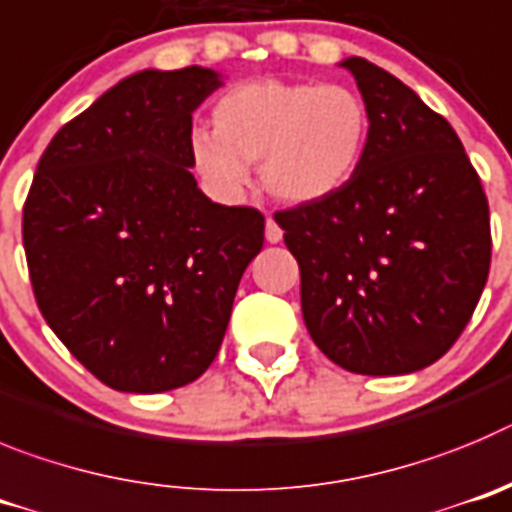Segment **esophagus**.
<instances>
[{"instance_id": "34e87169", "label": "esophagus", "mask_w": 512, "mask_h": 512, "mask_svg": "<svg viewBox=\"0 0 512 512\" xmlns=\"http://www.w3.org/2000/svg\"><path fill=\"white\" fill-rule=\"evenodd\" d=\"M265 239L270 242V245H278L280 239H283V229L278 227V222H275L273 216H267L265 222Z\"/></svg>"}]
</instances>
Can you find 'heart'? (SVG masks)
<instances>
[{"mask_svg": "<svg viewBox=\"0 0 512 512\" xmlns=\"http://www.w3.org/2000/svg\"><path fill=\"white\" fill-rule=\"evenodd\" d=\"M214 132L191 135L201 181L234 199L260 163V181L275 201L311 206L352 183L370 147L365 99L342 84L257 78L229 89L211 112Z\"/></svg>", "mask_w": 512, "mask_h": 512, "instance_id": "obj_1", "label": "heart"}]
</instances>
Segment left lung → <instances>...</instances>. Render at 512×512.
<instances>
[{"instance_id": "left-lung-1", "label": "left lung", "mask_w": 512, "mask_h": 512, "mask_svg": "<svg viewBox=\"0 0 512 512\" xmlns=\"http://www.w3.org/2000/svg\"><path fill=\"white\" fill-rule=\"evenodd\" d=\"M339 66L370 109L365 163L344 191L275 222L301 267L316 347L357 375H411L472 319L490 273V209L441 114L365 58Z\"/></svg>"}]
</instances>
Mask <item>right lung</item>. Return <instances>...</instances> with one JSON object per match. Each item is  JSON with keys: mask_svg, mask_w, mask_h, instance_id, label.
Segmentation results:
<instances>
[{"mask_svg": "<svg viewBox=\"0 0 512 512\" xmlns=\"http://www.w3.org/2000/svg\"><path fill=\"white\" fill-rule=\"evenodd\" d=\"M224 84L188 66L122 78L61 127L22 214L35 301L68 352L122 393H165L222 347L265 216L206 196L191 114Z\"/></svg>", "mask_w": 512, "mask_h": 512, "instance_id": "add662e5", "label": "right lung"}]
</instances>
